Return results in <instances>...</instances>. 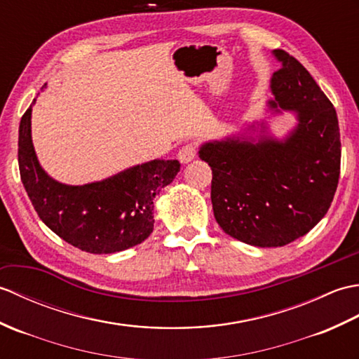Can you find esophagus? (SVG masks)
Segmentation results:
<instances>
[{"mask_svg":"<svg viewBox=\"0 0 359 359\" xmlns=\"http://www.w3.org/2000/svg\"><path fill=\"white\" fill-rule=\"evenodd\" d=\"M195 156H196V144H195V142H189V144H184L178 152V159L182 164L190 163Z\"/></svg>","mask_w":359,"mask_h":359,"instance_id":"obj_1","label":"esophagus"}]
</instances>
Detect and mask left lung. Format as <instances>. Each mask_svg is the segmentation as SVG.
<instances>
[{
    "mask_svg": "<svg viewBox=\"0 0 359 359\" xmlns=\"http://www.w3.org/2000/svg\"><path fill=\"white\" fill-rule=\"evenodd\" d=\"M269 109L297 114L284 140L230 137L204 142L212 169L215 219L230 236L257 247H281L310 232L335 196L341 141L337 110L306 67L281 49ZM266 127L262 126V130Z\"/></svg>",
    "mask_w": 359,
    "mask_h": 359,
    "instance_id": "1",
    "label": "left lung"
}]
</instances>
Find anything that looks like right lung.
<instances>
[{
  "mask_svg": "<svg viewBox=\"0 0 359 359\" xmlns=\"http://www.w3.org/2000/svg\"><path fill=\"white\" fill-rule=\"evenodd\" d=\"M32 106L20 123L18 164L24 189L44 224L66 243L97 255L123 252L144 241L154 230V198L177 177L181 164L154 159L90 184H62L38 163Z\"/></svg>",
  "mask_w": 359,
  "mask_h": 359,
  "instance_id": "add662e5",
  "label": "right lung"
}]
</instances>
